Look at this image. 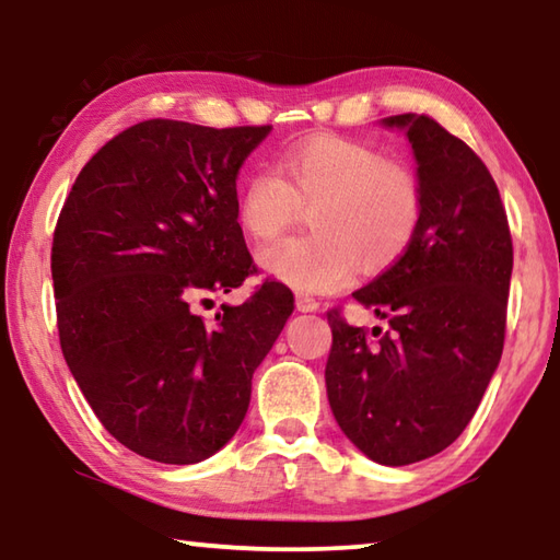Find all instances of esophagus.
I'll return each mask as SVG.
<instances>
[{"mask_svg":"<svg viewBox=\"0 0 560 560\" xmlns=\"http://www.w3.org/2000/svg\"><path fill=\"white\" fill-rule=\"evenodd\" d=\"M296 308L301 311V314H316V311L320 308V303L316 299L306 296V293H296Z\"/></svg>","mask_w":560,"mask_h":560,"instance_id":"obj_1","label":"esophagus"}]
</instances>
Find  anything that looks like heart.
I'll return each mask as SVG.
<instances>
[{"label":"heart","instance_id":"obj_1","mask_svg":"<svg viewBox=\"0 0 560 560\" xmlns=\"http://www.w3.org/2000/svg\"><path fill=\"white\" fill-rule=\"evenodd\" d=\"M281 177L254 173L236 197V220L254 242H271L311 212V240L261 249L264 277L301 293L346 289L358 269L395 267L422 224V185L407 165L355 140L316 136L289 148Z\"/></svg>","mask_w":560,"mask_h":560}]
</instances>
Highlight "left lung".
<instances>
[{
	"instance_id": "1",
	"label": "left lung",
	"mask_w": 560,
	"mask_h": 560,
	"mask_svg": "<svg viewBox=\"0 0 560 560\" xmlns=\"http://www.w3.org/2000/svg\"><path fill=\"white\" fill-rule=\"evenodd\" d=\"M381 122L410 140L422 224L405 257L353 293L385 334L328 314L326 393L368 459L405 467L459 438L497 373L514 246L494 177L467 143L417 113Z\"/></svg>"
}]
</instances>
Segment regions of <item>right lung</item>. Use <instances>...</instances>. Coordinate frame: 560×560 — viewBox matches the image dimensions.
Here are the masks:
<instances>
[{"mask_svg": "<svg viewBox=\"0 0 560 560\" xmlns=\"http://www.w3.org/2000/svg\"><path fill=\"white\" fill-rule=\"evenodd\" d=\"M271 126L145 120L93 155L51 246L66 365L103 428L140 457L197 464L240 430L252 377L293 314L267 281L207 326L189 301L254 271L236 175Z\"/></svg>", "mask_w": 560, "mask_h": 560, "instance_id": "1", "label": "right lung"}]
</instances>
